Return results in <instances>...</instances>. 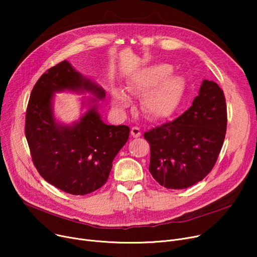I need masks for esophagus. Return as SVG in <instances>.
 I'll return each instance as SVG.
<instances>
[{
	"instance_id": "esophagus-1",
	"label": "esophagus",
	"mask_w": 257,
	"mask_h": 257,
	"mask_svg": "<svg viewBox=\"0 0 257 257\" xmlns=\"http://www.w3.org/2000/svg\"><path fill=\"white\" fill-rule=\"evenodd\" d=\"M141 134H142V131L139 127H132L131 128V136L133 138H140Z\"/></svg>"
}]
</instances>
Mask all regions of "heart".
<instances>
[{"label":"heart","instance_id":"heart-1","mask_svg":"<svg viewBox=\"0 0 257 257\" xmlns=\"http://www.w3.org/2000/svg\"><path fill=\"white\" fill-rule=\"evenodd\" d=\"M172 67L166 63L154 64L142 70L132 80L128 89L132 92L146 93L143 100L144 111L153 118L168 116L176 107L184 87L183 80L171 75ZM113 104L124 108L129 104L128 94L119 88L112 92Z\"/></svg>","mask_w":257,"mask_h":257}]
</instances>
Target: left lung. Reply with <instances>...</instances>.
Returning a JSON list of instances; mask_svg holds the SVG:
<instances>
[{
  "label": "left lung",
  "mask_w": 257,
  "mask_h": 257,
  "mask_svg": "<svg viewBox=\"0 0 257 257\" xmlns=\"http://www.w3.org/2000/svg\"><path fill=\"white\" fill-rule=\"evenodd\" d=\"M226 128L224 92L213 81L203 80L199 94L184 113L145 132L153 178L171 190H182L203 180L217 163Z\"/></svg>",
  "instance_id": "left-lung-1"
}]
</instances>
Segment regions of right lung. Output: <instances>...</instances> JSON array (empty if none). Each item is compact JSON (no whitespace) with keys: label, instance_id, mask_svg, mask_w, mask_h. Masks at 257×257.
Instances as JSON below:
<instances>
[{"label":"right lung","instance_id":"1","mask_svg":"<svg viewBox=\"0 0 257 257\" xmlns=\"http://www.w3.org/2000/svg\"><path fill=\"white\" fill-rule=\"evenodd\" d=\"M88 91L102 100L105 90L77 72L66 60L52 66L35 83L26 112L25 134L32 161L47 182L76 196L104 185L112 161L129 138L126 125L103 123L96 99L72 126L57 123L53 114L54 92Z\"/></svg>","mask_w":257,"mask_h":257}]
</instances>
